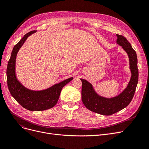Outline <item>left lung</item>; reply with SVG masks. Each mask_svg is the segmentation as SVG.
<instances>
[{
    "instance_id": "8db88e82",
    "label": "left lung",
    "mask_w": 149,
    "mask_h": 149,
    "mask_svg": "<svg viewBox=\"0 0 149 149\" xmlns=\"http://www.w3.org/2000/svg\"><path fill=\"white\" fill-rule=\"evenodd\" d=\"M116 43L127 53L129 60V69L131 77L123 91L118 96L107 98L98 94L93 86L87 80L81 79L82 81V101L86 107L96 113L109 116L123 109L132 101L138 83L139 71L136 52L131 45L123 35H116Z\"/></svg>"
}]
</instances>
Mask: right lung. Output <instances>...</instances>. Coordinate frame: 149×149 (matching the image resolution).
I'll return each mask as SVG.
<instances>
[{"label":"right lung","instance_id":"right-lung-1","mask_svg":"<svg viewBox=\"0 0 149 149\" xmlns=\"http://www.w3.org/2000/svg\"><path fill=\"white\" fill-rule=\"evenodd\" d=\"M35 30L25 34L13 47L7 68V81L12 97L26 109L31 111H44L55 106L59 99L62 88L73 79V77L55 84L45 89L35 91L25 87L17 79L15 73L16 58L18 52L26 40L35 33Z\"/></svg>","mask_w":149,"mask_h":149}]
</instances>
